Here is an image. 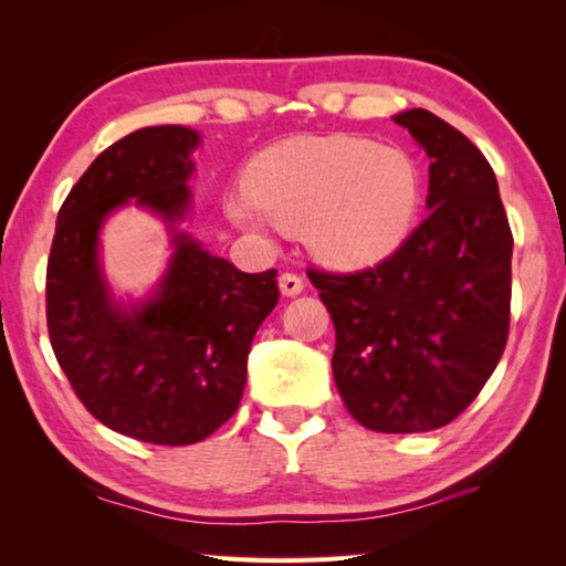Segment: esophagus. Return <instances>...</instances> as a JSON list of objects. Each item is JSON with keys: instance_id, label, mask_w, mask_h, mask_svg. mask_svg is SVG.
Returning <instances> with one entry per match:
<instances>
[{"instance_id": "34e87169", "label": "esophagus", "mask_w": 566, "mask_h": 566, "mask_svg": "<svg viewBox=\"0 0 566 566\" xmlns=\"http://www.w3.org/2000/svg\"><path fill=\"white\" fill-rule=\"evenodd\" d=\"M280 290H282V294L284 296H296V294H302V290H304V282H302V276H296V274H282L280 276Z\"/></svg>"}]
</instances>
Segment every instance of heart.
<instances>
[{
  "label": "heart",
  "instance_id": "b5f03b06",
  "mask_svg": "<svg viewBox=\"0 0 566 566\" xmlns=\"http://www.w3.org/2000/svg\"><path fill=\"white\" fill-rule=\"evenodd\" d=\"M227 199L244 229L276 224L302 234L332 266L385 260L405 242L421 205V171L399 147L361 137H306L266 149Z\"/></svg>",
  "mask_w": 566,
  "mask_h": 566
}]
</instances>
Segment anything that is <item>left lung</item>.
I'll list each match as a JSON object with an SVG mask.
<instances>
[{"instance_id":"left-lung-1","label":"left lung","mask_w":566,"mask_h":566,"mask_svg":"<svg viewBox=\"0 0 566 566\" xmlns=\"http://www.w3.org/2000/svg\"><path fill=\"white\" fill-rule=\"evenodd\" d=\"M432 159L429 217L369 270H310L337 332L332 371L361 427L432 432L472 405L510 334L512 229L472 142L427 109L399 112Z\"/></svg>"}]
</instances>
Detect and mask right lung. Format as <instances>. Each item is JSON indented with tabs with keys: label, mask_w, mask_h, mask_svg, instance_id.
I'll list each match as a JSON object with an SVG mask.
<instances>
[{
	"label": "right lung",
	"mask_w": 566,
	"mask_h": 566,
	"mask_svg": "<svg viewBox=\"0 0 566 566\" xmlns=\"http://www.w3.org/2000/svg\"><path fill=\"white\" fill-rule=\"evenodd\" d=\"M199 134L145 127L92 161L56 214L46 262V327L74 395L114 432L149 444L202 442L234 415L260 324L280 302L276 270L239 272L179 232ZM155 211L176 252L147 301L113 300L98 232L128 199Z\"/></svg>",
	"instance_id": "add662e5"
}]
</instances>
